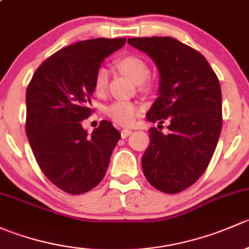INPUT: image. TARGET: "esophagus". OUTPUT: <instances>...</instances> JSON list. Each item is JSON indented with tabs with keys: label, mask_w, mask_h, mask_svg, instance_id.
<instances>
[{
	"label": "esophagus",
	"mask_w": 249,
	"mask_h": 249,
	"mask_svg": "<svg viewBox=\"0 0 249 249\" xmlns=\"http://www.w3.org/2000/svg\"><path fill=\"white\" fill-rule=\"evenodd\" d=\"M131 130H129V129H123L122 131H120V135H122V137L123 139H126L127 136H130V135H131Z\"/></svg>",
	"instance_id": "1"
}]
</instances>
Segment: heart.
Wrapping results in <instances>:
<instances>
[{
	"mask_svg": "<svg viewBox=\"0 0 249 249\" xmlns=\"http://www.w3.org/2000/svg\"><path fill=\"white\" fill-rule=\"evenodd\" d=\"M115 67L127 78L144 89V82L149 74V67L143 59L135 55H125L115 61ZM108 84V72L106 69H99L94 77V90L96 95H104ZM141 108L139 105L130 101L113 102L106 108V114L118 125L130 126L140 115Z\"/></svg>",
	"mask_w": 249,
	"mask_h": 249,
	"instance_id": "1",
	"label": "heart"
}]
</instances>
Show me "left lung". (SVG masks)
I'll return each mask as SVG.
<instances>
[{"label": "left lung", "mask_w": 249, "mask_h": 249, "mask_svg": "<svg viewBox=\"0 0 249 249\" xmlns=\"http://www.w3.org/2000/svg\"><path fill=\"white\" fill-rule=\"evenodd\" d=\"M145 53L160 73L159 97L147 119L150 143L142 157L148 182L166 194L194 184L206 171L222 131V91L218 77L197 50L172 37L127 39ZM166 121L167 134L157 130Z\"/></svg>", "instance_id": "8db88e82"}]
</instances>
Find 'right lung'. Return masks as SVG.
I'll use <instances>...</instances> for the list:
<instances>
[{
  "instance_id": "obj_1",
  "label": "right lung",
  "mask_w": 249,
  "mask_h": 249,
  "mask_svg": "<svg viewBox=\"0 0 249 249\" xmlns=\"http://www.w3.org/2000/svg\"><path fill=\"white\" fill-rule=\"evenodd\" d=\"M126 38L80 41L54 53L36 70L26 89L27 139L42 172L72 195L105 177L120 134L108 120L88 136L82 120L91 114L94 77Z\"/></svg>"
}]
</instances>
